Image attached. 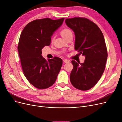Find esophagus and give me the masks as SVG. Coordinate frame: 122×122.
<instances>
[{"label":"esophagus","instance_id":"obj_1","mask_svg":"<svg viewBox=\"0 0 122 122\" xmlns=\"http://www.w3.org/2000/svg\"><path fill=\"white\" fill-rule=\"evenodd\" d=\"M63 61L65 62V63H67V62L70 61L68 60H67V59H64V60H63Z\"/></svg>","mask_w":122,"mask_h":122}]
</instances>
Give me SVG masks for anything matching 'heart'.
Instances as JSON below:
<instances>
[{
	"instance_id": "obj_1",
	"label": "heart",
	"mask_w": 122,
	"mask_h": 122,
	"mask_svg": "<svg viewBox=\"0 0 122 122\" xmlns=\"http://www.w3.org/2000/svg\"><path fill=\"white\" fill-rule=\"evenodd\" d=\"M61 34L62 37L65 39L67 38L68 36L71 34H72V32L71 29H70L69 28H64L62 29L61 31Z\"/></svg>"
}]
</instances>
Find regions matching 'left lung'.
Listing matches in <instances>:
<instances>
[{
	"mask_svg": "<svg viewBox=\"0 0 122 122\" xmlns=\"http://www.w3.org/2000/svg\"><path fill=\"white\" fill-rule=\"evenodd\" d=\"M65 22L75 33V49L86 57L83 63L71 61L70 81L77 89L88 90L104 71L108 54L104 36L97 25L86 18H69Z\"/></svg>",
	"mask_w": 122,
	"mask_h": 122,
	"instance_id": "1",
	"label": "left lung"
}]
</instances>
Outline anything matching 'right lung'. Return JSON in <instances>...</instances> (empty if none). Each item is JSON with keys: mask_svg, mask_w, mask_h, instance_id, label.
<instances>
[{"mask_svg": "<svg viewBox=\"0 0 122 122\" xmlns=\"http://www.w3.org/2000/svg\"><path fill=\"white\" fill-rule=\"evenodd\" d=\"M64 20L36 19L26 25L21 34L18 50L22 68L29 83L39 89L52 86L61 69V59L54 57L47 61L42 56V49L50 45L51 36Z\"/></svg>", "mask_w": 122, "mask_h": 122, "instance_id": "add662e5", "label": "right lung"}]
</instances>
